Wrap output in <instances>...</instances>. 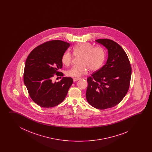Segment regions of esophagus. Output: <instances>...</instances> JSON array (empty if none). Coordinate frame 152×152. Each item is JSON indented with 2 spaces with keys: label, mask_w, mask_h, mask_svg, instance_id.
<instances>
[{
  "label": "esophagus",
  "mask_w": 152,
  "mask_h": 152,
  "mask_svg": "<svg viewBox=\"0 0 152 152\" xmlns=\"http://www.w3.org/2000/svg\"><path fill=\"white\" fill-rule=\"evenodd\" d=\"M80 79V78H77V77H74L73 78V81L75 82V81H77L79 80Z\"/></svg>",
  "instance_id": "1"
}]
</instances>
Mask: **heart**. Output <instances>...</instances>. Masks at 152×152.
Segmentation results:
<instances>
[{"label":"heart","instance_id":"heart-1","mask_svg":"<svg viewBox=\"0 0 152 152\" xmlns=\"http://www.w3.org/2000/svg\"><path fill=\"white\" fill-rule=\"evenodd\" d=\"M73 54L75 56H80L79 65L66 72L69 77H81L86 75L88 70L97 71L103 65L105 58V51L102 47H94L90 43H80L73 47ZM73 55L70 52H66L62 55V64L66 66L71 65Z\"/></svg>","mask_w":152,"mask_h":152}]
</instances>
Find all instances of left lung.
I'll use <instances>...</instances> for the list:
<instances>
[{
  "label": "left lung",
  "instance_id": "obj_1",
  "mask_svg": "<svg viewBox=\"0 0 152 152\" xmlns=\"http://www.w3.org/2000/svg\"><path fill=\"white\" fill-rule=\"evenodd\" d=\"M96 42L107 49L106 64L87 79L86 97L91 106L100 110L115 107L129 90L132 67L126 53L117 43L109 39Z\"/></svg>",
  "mask_w": 152,
  "mask_h": 152
}]
</instances>
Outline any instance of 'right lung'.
Here are the masks:
<instances>
[{
    "mask_svg": "<svg viewBox=\"0 0 152 152\" xmlns=\"http://www.w3.org/2000/svg\"><path fill=\"white\" fill-rule=\"evenodd\" d=\"M69 43L53 40L34 49L26 60L24 83L32 100L43 107H55L62 102L73 84L71 77H63L52 82L54 75L63 76L58 72L62 67V55L69 48Z\"/></svg>",
    "mask_w": 152,
    "mask_h": 152,
    "instance_id": "1",
    "label": "right lung"
}]
</instances>
